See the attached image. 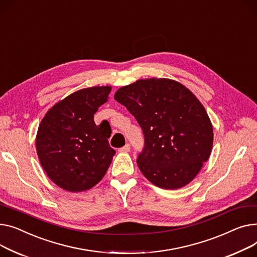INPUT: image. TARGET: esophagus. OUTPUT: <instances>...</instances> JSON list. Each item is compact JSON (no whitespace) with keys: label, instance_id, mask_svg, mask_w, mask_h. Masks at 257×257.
<instances>
[{"label":"esophagus","instance_id":"34e87169","mask_svg":"<svg viewBox=\"0 0 257 257\" xmlns=\"http://www.w3.org/2000/svg\"><path fill=\"white\" fill-rule=\"evenodd\" d=\"M130 149H131V145L130 144H125L123 147L119 148V152L120 153H128Z\"/></svg>","mask_w":257,"mask_h":257}]
</instances>
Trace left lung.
<instances>
[{
  "mask_svg": "<svg viewBox=\"0 0 257 257\" xmlns=\"http://www.w3.org/2000/svg\"><path fill=\"white\" fill-rule=\"evenodd\" d=\"M114 98L143 131L137 164L149 182L173 190L193 180L214 140L212 122L197 97L176 81L153 78L119 88Z\"/></svg>",
  "mask_w": 257,
  "mask_h": 257,
  "instance_id": "8db88e82",
  "label": "left lung"
}]
</instances>
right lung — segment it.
I'll list each match as a JSON object with an SVG mask.
<instances>
[{
  "instance_id": "obj_1",
  "label": "right lung",
  "mask_w": 257,
  "mask_h": 257,
  "mask_svg": "<svg viewBox=\"0 0 257 257\" xmlns=\"http://www.w3.org/2000/svg\"><path fill=\"white\" fill-rule=\"evenodd\" d=\"M110 86L81 89L48 111L36 136L43 170L66 191L82 192L99 183L115 150L108 139L111 126L96 125L94 114L108 101Z\"/></svg>"
}]
</instances>
